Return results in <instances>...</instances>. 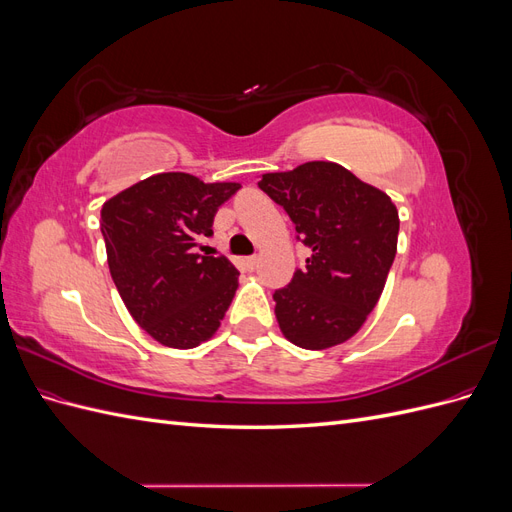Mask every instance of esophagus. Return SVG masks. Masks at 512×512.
I'll return each instance as SVG.
<instances>
[{
	"label": "esophagus",
	"mask_w": 512,
	"mask_h": 512,
	"mask_svg": "<svg viewBox=\"0 0 512 512\" xmlns=\"http://www.w3.org/2000/svg\"><path fill=\"white\" fill-rule=\"evenodd\" d=\"M243 267H245V271H254L258 267V258L256 256H247L243 260Z\"/></svg>",
	"instance_id": "obj_1"
}]
</instances>
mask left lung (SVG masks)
<instances>
[{"instance_id":"1","label":"left lung","mask_w":512,"mask_h":512,"mask_svg":"<svg viewBox=\"0 0 512 512\" xmlns=\"http://www.w3.org/2000/svg\"><path fill=\"white\" fill-rule=\"evenodd\" d=\"M258 188L284 207L312 252L273 294L284 337L305 350L348 342L376 307L397 254L393 200L335 162L267 173Z\"/></svg>"}]
</instances>
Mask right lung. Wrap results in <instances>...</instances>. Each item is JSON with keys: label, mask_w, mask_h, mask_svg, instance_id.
<instances>
[{"label": "right lung", "mask_w": 512, "mask_h": 512, "mask_svg": "<svg viewBox=\"0 0 512 512\" xmlns=\"http://www.w3.org/2000/svg\"><path fill=\"white\" fill-rule=\"evenodd\" d=\"M241 183H205L188 173H160L102 205L108 269L128 312L156 342L188 350L220 329L239 286L226 256L196 254L213 235L218 207Z\"/></svg>", "instance_id": "right-lung-1"}]
</instances>
